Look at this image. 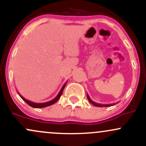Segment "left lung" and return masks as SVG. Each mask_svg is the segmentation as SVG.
Here are the masks:
<instances>
[{
	"mask_svg": "<svg viewBox=\"0 0 146 146\" xmlns=\"http://www.w3.org/2000/svg\"><path fill=\"white\" fill-rule=\"evenodd\" d=\"M87 99H88V101L90 102V103H91L92 104L95 106H97V107H108V106H113L115 104H98V103H96V102L92 101L91 99L90 98L89 95H88V94H87Z\"/></svg>",
	"mask_w": 146,
	"mask_h": 146,
	"instance_id": "8db88e82",
	"label": "left lung"
}]
</instances>
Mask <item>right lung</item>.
<instances>
[{
    "mask_svg": "<svg viewBox=\"0 0 146 146\" xmlns=\"http://www.w3.org/2000/svg\"><path fill=\"white\" fill-rule=\"evenodd\" d=\"M66 82L63 85V86L62 87L61 90H60V91L59 92V93H58V95H57V96L54 99H53V100H51V101H49V102H44V103H36V102H31V101H29V100H26V99H25V98H23V97L22 96V95H20V93H18V95H20V97H21V98L23 99V100H24V101L26 102V103L28 105H29L30 106L33 107V108H44V107H46V106H51L52 104H53L56 103V102L58 101V100H59L60 97H61L62 94V92H63V90H64V87H65V86H66Z\"/></svg>",
    "mask_w": 146,
    "mask_h": 146,
    "instance_id": "obj_1",
    "label": "right lung"
}]
</instances>
